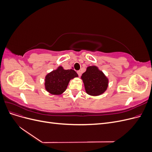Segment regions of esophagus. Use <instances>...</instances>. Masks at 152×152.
Returning a JSON list of instances; mask_svg holds the SVG:
<instances>
[{
    "mask_svg": "<svg viewBox=\"0 0 152 152\" xmlns=\"http://www.w3.org/2000/svg\"><path fill=\"white\" fill-rule=\"evenodd\" d=\"M77 73H78V75H79V77L81 75V71H80V70H78V71L77 72Z\"/></svg>",
    "mask_w": 152,
    "mask_h": 152,
    "instance_id": "1",
    "label": "esophagus"
}]
</instances>
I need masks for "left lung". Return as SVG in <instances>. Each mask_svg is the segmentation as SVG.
Returning <instances> with one entry per match:
<instances>
[{
	"label": "left lung",
	"instance_id": "obj_1",
	"mask_svg": "<svg viewBox=\"0 0 152 152\" xmlns=\"http://www.w3.org/2000/svg\"><path fill=\"white\" fill-rule=\"evenodd\" d=\"M81 78L84 82L86 93L89 95L102 94L108 87V79L96 66L87 67Z\"/></svg>",
	"mask_w": 152,
	"mask_h": 152
}]
</instances>
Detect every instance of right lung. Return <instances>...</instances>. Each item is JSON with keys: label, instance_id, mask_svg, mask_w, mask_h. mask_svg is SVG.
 <instances>
[{"label": "right lung", "instance_id": "obj_1", "mask_svg": "<svg viewBox=\"0 0 152 152\" xmlns=\"http://www.w3.org/2000/svg\"><path fill=\"white\" fill-rule=\"evenodd\" d=\"M77 77L78 75L75 70H64L62 66H59L45 77V89L52 94H61L65 91L70 80Z\"/></svg>", "mask_w": 152, "mask_h": 152}]
</instances>
